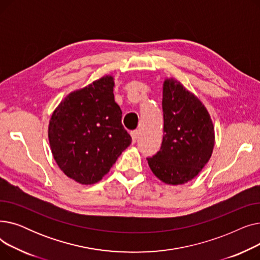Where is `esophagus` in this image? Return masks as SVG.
Returning <instances> with one entry per match:
<instances>
[{"mask_svg":"<svg viewBox=\"0 0 260 260\" xmlns=\"http://www.w3.org/2000/svg\"><path fill=\"white\" fill-rule=\"evenodd\" d=\"M139 131H133L131 133V136H132V139H133V142H136L137 141V139L139 138Z\"/></svg>","mask_w":260,"mask_h":260,"instance_id":"obj_1","label":"esophagus"}]
</instances>
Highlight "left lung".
Wrapping results in <instances>:
<instances>
[{"label":"left lung","mask_w":260,"mask_h":260,"mask_svg":"<svg viewBox=\"0 0 260 260\" xmlns=\"http://www.w3.org/2000/svg\"><path fill=\"white\" fill-rule=\"evenodd\" d=\"M163 140L160 151L147 158L162 182L184 184L209 162L215 145L213 121L197 95L174 78L166 79L162 91Z\"/></svg>","instance_id":"left-lung-1"}]
</instances>
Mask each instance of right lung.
I'll use <instances>...</instances> for the list:
<instances>
[{
    "instance_id": "add662e5",
    "label": "right lung",
    "mask_w": 260,
    "mask_h": 260,
    "mask_svg": "<svg viewBox=\"0 0 260 260\" xmlns=\"http://www.w3.org/2000/svg\"><path fill=\"white\" fill-rule=\"evenodd\" d=\"M114 86V77L103 76L68 93L50 117L48 140L53 159L78 183L100 181L132 143L121 123Z\"/></svg>"
}]
</instances>
